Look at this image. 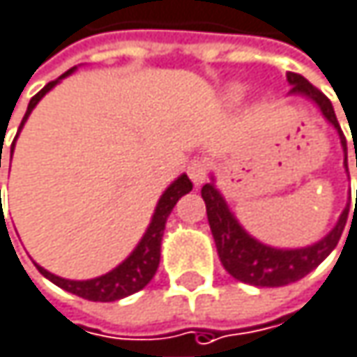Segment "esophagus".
Instances as JSON below:
<instances>
[{"instance_id": "esophagus-1", "label": "esophagus", "mask_w": 357, "mask_h": 357, "mask_svg": "<svg viewBox=\"0 0 357 357\" xmlns=\"http://www.w3.org/2000/svg\"><path fill=\"white\" fill-rule=\"evenodd\" d=\"M188 176H190V179H192L196 185L204 183V179L208 176V163H206L204 159H194V161H190V165H188Z\"/></svg>"}]
</instances>
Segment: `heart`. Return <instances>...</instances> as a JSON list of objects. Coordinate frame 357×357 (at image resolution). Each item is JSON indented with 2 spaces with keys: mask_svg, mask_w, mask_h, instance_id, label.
<instances>
[{
  "mask_svg": "<svg viewBox=\"0 0 357 357\" xmlns=\"http://www.w3.org/2000/svg\"><path fill=\"white\" fill-rule=\"evenodd\" d=\"M229 96H231L233 100H237V98L241 96V87H231V91H229Z\"/></svg>",
  "mask_w": 357,
  "mask_h": 357,
  "instance_id": "obj_1",
  "label": "heart"
}]
</instances>
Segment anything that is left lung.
Listing matches in <instances>:
<instances>
[{
  "mask_svg": "<svg viewBox=\"0 0 357 357\" xmlns=\"http://www.w3.org/2000/svg\"><path fill=\"white\" fill-rule=\"evenodd\" d=\"M286 77H288V83L292 85L290 93L303 96V98H308L310 102H314L323 116L340 132L341 146L345 153L343 163H345V172H347V143H345V137L341 132L337 116L333 112L329 98L298 73H288ZM202 198L206 204V216H208L212 237L216 243V251H218V257H220V264L225 266V270L245 284L266 286V288L292 284V282L305 278L308 272H312L337 247L341 233L347 222V212H349V206H345V211L341 212L340 220L331 229V233L325 235L314 245H308L303 249H275L270 245L259 243L245 231L237 222V218L233 216V212L229 211L225 198L214 188V183L202 185Z\"/></svg>",
  "mask_w": 357,
  "mask_h": 357,
  "instance_id": "obj_1",
  "label": "left lung"
}]
</instances>
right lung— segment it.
I'll return each instance as SVG.
<instances>
[{
  "label": "right lung",
  "instance_id": "obj_1",
  "mask_svg": "<svg viewBox=\"0 0 357 357\" xmlns=\"http://www.w3.org/2000/svg\"><path fill=\"white\" fill-rule=\"evenodd\" d=\"M69 73H73V69H69L67 73H63L59 79L47 83L28 104V110L22 118V124H20V130L24 126V122L28 120L30 112L34 110V106L45 98V93L50 91L56 83L61 82L63 77H67ZM17 137V135H16ZM14 145H16V139L12 143V153H14ZM3 149V146H1ZM0 167H1V151H0ZM192 190V181L188 176H179L165 192L163 196L159 198V204L155 208L153 214V220L146 229V233L143 235L141 243L137 245V249L118 266L114 268L112 272L100 275V278H93V280H65V278H59V275L50 274L45 268L36 266L38 272L49 278L52 284H56L59 288L71 292V294H77L82 298L87 301H93V303H112V301H120L124 296H130L139 290H143L146 284L153 280V275L159 268V259H161V239H163V231H165V222H167V216L172 214L174 206L178 204V200L188 194ZM1 194V192H0Z\"/></svg>",
  "mask_w": 357,
  "mask_h": 357
}]
</instances>
